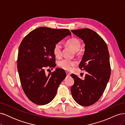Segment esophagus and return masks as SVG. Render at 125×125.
<instances>
[{
  "mask_svg": "<svg viewBox=\"0 0 125 125\" xmlns=\"http://www.w3.org/2000/svg\"><path fill=\"white\" fill-rule=\"evenodd\" d=\"M66 74H67V76H70V73H67H67H66Z\"/></svg>",
  "mask_w": 125,
  "mask_h": 125,
  "instance_id": "1",
  "label": "esophagus"
}]
</instances>
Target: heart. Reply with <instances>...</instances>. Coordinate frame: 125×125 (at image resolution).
<instances>
[{
    "label": "heart",
    "mask_w": 125,
    "mask_h": 125,
    "mask_svg": "<svg viewBox=\"0 0 125 125\" xmlns=\"http://www.w3.org/2000/svg\"><path fill=\"white\" fill-rule=\"evenodd\" d=\"M67 44L71 47L75 52H78L80 50L81 46L80 41L78 39L73 38L69 40L67 42ZM53 53L56 58L61 57L62 55V47L60 43L56 44L53 48ZM77 62L74 60H70L64 59L59 62V66L61 68L66 71H71L73 67L77 65Z\"/></svg>",
    "instance_id": "obj_1"
}]
</instances>
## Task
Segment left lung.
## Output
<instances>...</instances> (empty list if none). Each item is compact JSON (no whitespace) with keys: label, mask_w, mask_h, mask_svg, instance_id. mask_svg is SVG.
<instances>
[{"label":"left lung","mask_w":125,"mask_h":125,"mask_svg":"<svg viewBox=\"0 0 125 125\" xmlns=\"http://www.w3.org/2000/svg\"><path fill=\"white\" fill-rule=\"evenodd\" d=\"M71 32L85 44L84 53L79 67L86 74L84 80L74 74L71 75L74 82L71 92L78 104L88 106L99 100L110 78L108 47L103 39L92 30L81 29Z\"/></svg>","instance_id":"obj_1"}]
</instances>
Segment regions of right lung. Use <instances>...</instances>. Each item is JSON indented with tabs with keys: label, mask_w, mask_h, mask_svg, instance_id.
Instances as JSON below:
<instances>
[{
	"label": "right lung",
	"mask_w": 125,
	"mask_h": 125,
	"mask_svg": "<svg viewBox=\"0 0 125 125\" xmlns=\"http://www.w3.org/2000/svg\"><path fill=\"white\" fill-rule=\"evenodd\" d=\"M68 35V29L40 27L30 32L19 48L17 68L21 84L28 99L37 105L47 104L54 99L59 84L66 77L62 69L45 74L49 66H56L55 45Z\"/></svg>",
	"instance_id": "1"
}]
</instances>
